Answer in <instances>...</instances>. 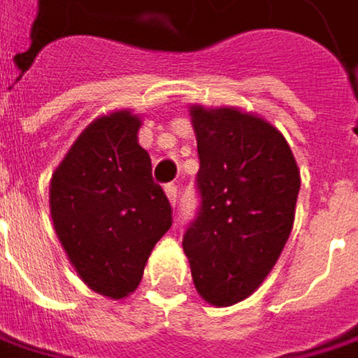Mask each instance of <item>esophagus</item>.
Here are the masks:
<instances>
[{
  "label": "esophagus",
  "instance_id": "esophagus-1",
  "mask_svg": "<svg viewBox=\"0 0 358 358\" xmlns=\"http://www.w3.org/2000/svg\"><path fill=\"white\" fill-rule=\"evenodd\" d=\"M166 196H168V201L172 205H176V201H178V186L176 184H168L166 186Z\"/></svg>",
  "mask_w": 358,
  "mask_h": 358
}]
</instances>
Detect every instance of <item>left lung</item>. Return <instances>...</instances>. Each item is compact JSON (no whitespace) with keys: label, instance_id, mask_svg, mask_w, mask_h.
Wrapping results in <instances>:
<instances>
[{"label":"left lung","instance_id":"8db88e82","mask_svg":"<svg viewBox=\"0 0 358 358\" xmlns=\"http://www.w3.org/2000/svg\"><path fill=\"white\" fill-rule=\"evenodd\" d=\"M190 122L201 209L182 248L199 295L225 308L273 271L293 229L301 178L282 133L262 116L192 104Z\"/></svg>","mask_w":358,"mask_h":358}]
</instances>
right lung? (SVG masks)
Returning <instances> with one entry per match:
<instances>
[{"mask_svg":"<svg viewBox=\"0 0 358 358\" xmlns=\"http://www.w3.org/2000/svg\"><path fill=\"white\" fill-rule=\"evenodd\" d=\"M141 116L92 120L52 172V227L83 282L110 299L131 295L149 254L172 227V207L137 141Z\"/></svg>","mask_w":358,"mask_h":358,"instance_id":"1","label":"right lung"}]
</instances>
